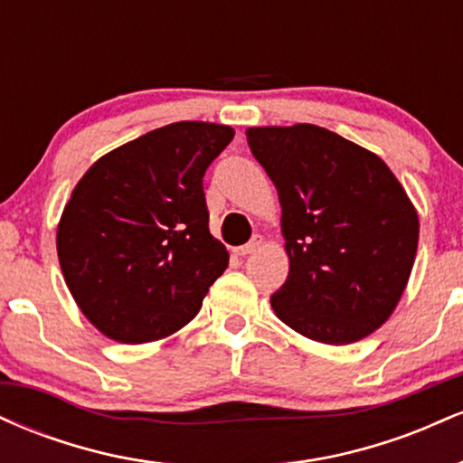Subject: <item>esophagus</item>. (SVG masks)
Masks as SVG:
<instances>
[{"instance_id": "obj_1", "label": "esophagus", "mask_w": 463, "mask_h": 463, "mask_svg": "<svg viewBox=\"0 0 463 463\" xmlns=\"http://www.w3.org/2000/svg\"><path fill=\"white\" fill-rule=\"evenodd\" d=\"M261 246H263V237H254L252 241L246 243V246L235 248V254H237V257H248V254L257 252V250L261 248Z\"/></svg>"}]
</instances>
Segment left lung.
Masks as SVG:
<instances>
[{
    "mask_svg": "<svg viewBox=\"0 0 463 463\" xmlns=\"http://www.w3.org/2000/svg\"><path fill=\"white\" fill-rule=\"evenodd\" d=\"M279 191L289 276L272 296L279 320L313 342H359L387 322L416 261V206L392 169L313 124L248 128Z\"/></svg>",
    "mask_w": 463,
    "mask_h": 463,
    "instance_id": "1",
    "label": "left lung"
}]
</instances>
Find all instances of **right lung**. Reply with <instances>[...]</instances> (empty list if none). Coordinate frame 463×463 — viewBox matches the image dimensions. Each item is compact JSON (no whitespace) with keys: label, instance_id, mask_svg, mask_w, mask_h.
<instances>
[{"label":"right lung","instance_id":"add662e5","mask_svg":"<svg viewBox=\"0 0 463 463\" xmlns=\"http://www.w3.org/2000/svg\"><path fill=\"white\" fill-rule=\"evenodd\" d=\"M231 126L178 121L124 143L80 178L56 231L62 276L87 320L121 344L180 331L228 268L209 232L206 167Z\"/></svg>","mask_w":463,"mask_h":463}]
</instances>
